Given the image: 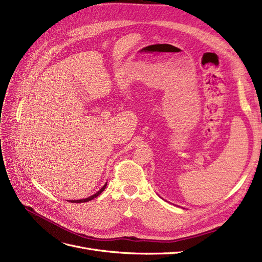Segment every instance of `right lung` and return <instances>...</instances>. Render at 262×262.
Returning a JSON list of instances; mask_svg holds the SVG:
<instances>
[{"instance_id":"add662e5","label":"right lung","mask_w":262,"mask_h":262,"mask_svg":"<svg viewBox=\"0 0 262 262\" xmlns=\"http://www.w3.org/2000/svg\"><path fill=\"white\" fill-rule=\"evenodd\" d=\"M106 186H107V182L105 183V185L101 187L98 191H96L94 195H92V196H90V197H88V198H84V199H78V200H68L70 202H75V203H81V202H88V201H90V200H92V199H94V198H96L98 195H100L101 192H103V190L106 188Z\"/></svg>"}]
</instances>
